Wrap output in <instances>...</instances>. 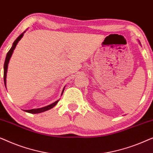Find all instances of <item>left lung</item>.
<instances>
[{"label":"left lung","instance_id":"8db88e82","mask_svg":"<svg viewBox=\"0 0 153 153\" xmlns=\"http://www.w3.org/2000/svg\"><path fill=\"white\" fill-rule=\"evenodd\" d=\"M139 43H140V42H139ZM140 44H141V43H140Z\"/></svg>","mask_w":153,"mask_h":153}]
</instances>
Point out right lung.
Masks as SVG:
<instances>
[{
    "label": "right lung",
    "instance_id": "obj_1",
    "mask_svg": "<svg viewBox=\"0 0 153 153\" xmlns=\"http://www.w3.org/2000/svg\"><path fill=\"white\" fill-rule=\"evenodd\" d=\"M25 33V31L23 33H22L17 38L15 39V41L13 42V45H12L11 49H10V51L7 52V56H6V58H5V63H4V74H3V76H4V83H5V85L6 87V76H7V67H8V63H9V61H10V58H11V56L12 55V53H13L14 49H15L16 45H17V43L19 42V41L22 38V37L24 36V33ZM64 89L62 90V94L61 95H62V93H63L64 92ZM58 101L59 100H57V101H56L55 102H53V104H49V105H48L47 106H45V107H42V108H35V109H30V110H24V111L26 112H28V113H30V114H39V113H42V112H44V111H46L47 110H49L51 109V108H53L54 106L56 105V104L58 103Z\"/></svg>",
    "mask_w": 153,
    "mask_h": 153
}]
</instances>
